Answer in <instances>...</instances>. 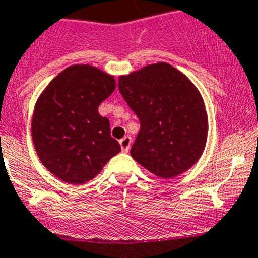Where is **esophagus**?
Wrapping results in <instances>:
<instances>
[{"mask_svg":"<svg viewBox=\"0 0 258 258\" xmlns=\"http://www.w3.org/2000/svg\"><path fill=\"white\" fill-rule=\"evenodd\" d=\"M119 144L123 152H128L130 148H131V138L130 136H124L123 139H120Z\"/></svg>","mask_w":258,"mask_h":258,"instance_id":"34e87169","label":"esophagus"}]
</instances>
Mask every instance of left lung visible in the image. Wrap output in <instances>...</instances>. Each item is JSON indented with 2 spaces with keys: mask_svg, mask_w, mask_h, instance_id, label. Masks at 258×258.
Instances as JSON below:
<instances>
[{
  "mask_svg": "<svg viewBox=\"0 0 258 258\" xmlns=\"http://www.w3.org/2000/svg\"><path fill=\"white\" fill-rule=\"evenodd\" d=\"M118 89L140 120L131 148L135 161L162 178L175 177L198 161L207 141V114L185 74L158 62L119 77Z\"/></svg>",
  "mask_w": 258,
  "mask_h": 258,
  "instance_id": "obj_1",
  "label": "left lung"
}]
</instances>
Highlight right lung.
<instances>
[{
  "label": "right lung",
  "mask_w": 258,
  "mask_h": 258,
  "mask_svg": "<svg viewBox=\"0 0 258 258\" xmlns=\"http://www.w3.org/2000/svg\"><path fill=\"white\" fill-rule=\"evenodd\" d=\"M115 89L114 77L91 66H72L39 96L32 120L34 148L43 166L60 180H92L120 152L110 123L97 108Z\"/></svg>",
  "instance_id": "add662e5"
}]
</instances>
